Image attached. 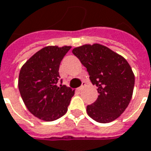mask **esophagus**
Masks as SVG:
<instances>
[{
	"label": "esophagus",
	"mask_w": 151,
	"mask_h": 151,
	"mask_svg": "<svg viewBox=\"0 0 151 151\" xmlns=\"http://www.w3.org/2000/svg\"><path fill=\"white\" fill-rule=\"evenodd\" d=\"M85 86H86V83H85V82H83L82 86H81V87H79V88H78V91H82V90H83V89L85 88Z\"/></svg>",
	"instance_id": "obj_1"
}]
</instances>
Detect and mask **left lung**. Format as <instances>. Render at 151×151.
I'll list each match as a JSON object with an SVG mask.
<instances>
[{
	"label": "left lung",
	"mask_w": 151,
	"mask_h": 151,
	"mask_svg": "<svg viewBox=\"0 0 151 151\" xmlns=\"http://www.w3.org/2000/svg\"><path fill=\"white\" fill-rule=\"evenodd\" d=\"M72 52L98 88L97 99L87 106L88 115L100 123L118 118L131 101L135 85V75L126 58L99 44L84 45Z\"/></svg>",
	"instance_id": "obj_1"
}]
</instances>
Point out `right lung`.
Masks as SVG:
<instances>
[{
	"label": "right lung",
	"instance_id": "add662e5",
	"mask_svg": "<svg viewBox=\"0 0 151 151\" xmlns=\"http://www.w3.org/2000/svg\"><path fill=\"white\" fill-rule=\"evenodd\" d=\"M70 49L71 46H46L20 68V96L29 111L40 120L52 122L63 116L74 95V90L58 83L60 63Z\"/></svg>",
	"mask_w": 151,
	"mask_h": 151
}]
</instances>
